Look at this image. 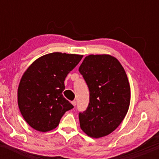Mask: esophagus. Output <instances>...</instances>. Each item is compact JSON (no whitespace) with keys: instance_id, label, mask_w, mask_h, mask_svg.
I'll use <instances>...</instances> for the list:
<instances>
[{"instance_id":"esophagus-1","label":"esophagus","mask_w":159,"mask_h":159,"mask_svg":"<svg viewBox=\"0 0 159 159\" xmlns=\"http://www.w3.org/2000/svg\"><path fill=\"white\" fill-rule=\"evenodd\" d=\"M72 105H73V106H75V105H76V101H75V100L72 101Z\"/></svg>"}]
</instances>
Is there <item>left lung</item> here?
<instances>
[{
  "mask_svg": "<svg viewBox=\"0 0 159 159\" xmlns=\"http://www.w3.org/2000/svg\"><path fill=\"white\" fill-rule=\"evenodd\" d=\"M79 72L90 91V102L79 113L80 126L91 138L108 135L122 123L130 105L131 90L126 73L116 58L90 54Z\"/></svg>",
  "mask_w": 159,
  "mask_h": 159,
  "instance_id": "1",
  "label": "left lung"
}]
</instances>
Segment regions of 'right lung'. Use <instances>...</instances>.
I'll return each instance as SVG.
<instances>
[{"label":"right lung","instance_id":"add662e5","mask_svg":"<svg viewBox=\"0 0 159 159\" xmlns=\"http://www.w3.org/2000/svg\"><path fill=\"white\" fill-rule=\"evenodd\" d=\"M83 55L54 52L40 57L25 71L18 88V105L33 129L48 132L74 106L63 97L65 78Z\"/></svg>","mask_w":159,"mask_h":159}]
</instances>
